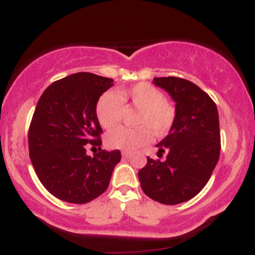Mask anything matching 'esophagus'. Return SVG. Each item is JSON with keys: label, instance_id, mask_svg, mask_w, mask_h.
I'll list each match as a JSON object with an SVG mask.
<instances>
[{"label": "esophagus", "instance_id": "obj_1", "mask_svg": "<svg viewBox=\"0 0 255 255\" xmlns=\"http://www.w3.org/2000/svg\"><path fill=\"white\" fill-rule=\"evenodd\" d=\"M131 156H133V153H131V152H128V151H125V152H122V157L124 158H130Z\"/></svg>", "mask_w": 255, "mask_h": 255}]
</instances>
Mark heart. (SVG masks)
<instances>
[{
	"label": "heart",
	"instance_id": "heart-1",
	"mask_svg": "<svg viewBox=\"0 0 255 255\" xmlns=\"http://www.w3.org/2000/svg\"><path fill=\"white\" fill-rule=\"evenodd\" d=\"M124 102L140 110L136 125L140 127H120L110 131L105 137L108 147L122 151H134L147 144L152 139V132L156 135H164L170 130L175 120V108L165 101L159 90L147 83H139L128 90L119 93L108 91L99 98L96 114L99 124L105 129H113L121 121Z\"/></svg>",
	"mask_w": 255,
	"mask_h": 255
}]
</instances>
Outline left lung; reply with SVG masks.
<instances>
[{"label":"left lung","mask_w":255,"mask_h":255,"mask_svg":"<svg viewBox=\"0 0 255 255\" xmlns=\"http://www.w3.org/2000/svg\"><path fill=\"white\" fill-rule=\"evenodd\" d=\"M175 103L168 135L156 145L166 159L153 160L137 172L142 191L160 204L176 205L194 198L211 177L221 152L218 110L200 87L186 79L153 78Z\"/></svg>","instance_id":"left-lung-1"}]
</instances>
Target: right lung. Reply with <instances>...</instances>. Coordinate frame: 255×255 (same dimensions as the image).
<instances>
[{
  "label": "right lung",
  "mask_w": 255,
  "mask_h": 255,
  "mask_svg": "<svg viewBox=\"0 0 255 255\" xmlns=\"http://www.w3.org/2000/svg\"><path fill=\"white\" fill-rule=\"evenodd\" d=\"M113 79L75 73L55 81L40 96L28 130V150L43 186L60 200L85 204L109 186L121 152L99 150L89 156L87 144L101 146L98 99Z\"/></svg>",
  "instance_id": "1"
}]
</instances>
